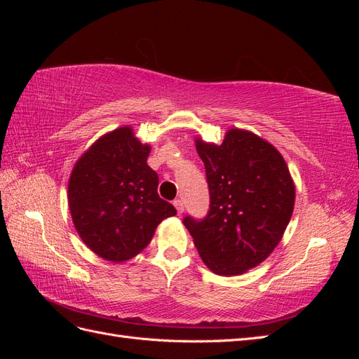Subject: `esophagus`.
I'll return each instance as SVG.
<instances>
[{
  "instance_id": "esophagus-1",
  "label": "esophagus",
  "mask_w": 359,
  "mask_h": 359,
  "mask_svg": "<svg viewBox=\"0 0 359 359\" xmlns=\"http://www.w3.org/2000/svg\"><path fill=\"white\" fill-rule=\"evenodd\" d=\"M173 205H175V208H177L178 214H182V212H184V203H182L181 199H175V201H173Z\"/></svg>"
}]
</instances>
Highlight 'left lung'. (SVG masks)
Returning a JSON list of instances; mask_svg holds the SVG:
<instances>
[{"label": "left lung", "mask_w": 359, "mask_h": 359, "mask_svg": "<svg viewBox=\"0 0 359 359\" xmlns=\"http://www.w3.org/2000/svg\"><path fill=\"white\" fill-rule=\"evenodd\" d=\"M210 189L203 220L184 219L199 256L212 273L240 276L274 252L295 205L286 161L268 140L243 128L227 130L215 145L196 137Z\"/></svg>", "instance_id": "left-lung-1"}]
</instances>
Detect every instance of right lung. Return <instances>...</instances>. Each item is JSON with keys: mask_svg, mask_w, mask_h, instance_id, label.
Segmentation results:
<instances>
[{"mask_svg": "<svg viewBox=\"0 0 359 359\" xmlns=\"http://www.w3.org/2000/svg\"><path fill=\"white\" fill-rule=\"evenodd\" d=\"M151 147L124 126L103 135L76 161L69 208L81 240L97 256L121 264L153 240L157 226L177 214L158 193L148 166Z\"/></svg>", "mask_w": 359, "mask_h": 359, "instance_id": "right-lung-1", "label": "right lung"}]
</instances>
